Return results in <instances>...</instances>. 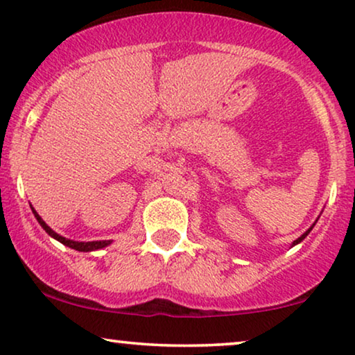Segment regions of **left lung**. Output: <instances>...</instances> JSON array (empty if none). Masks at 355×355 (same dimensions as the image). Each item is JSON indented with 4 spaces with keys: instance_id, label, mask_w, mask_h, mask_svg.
Masks as SVG:
<instances>
[{
    "instance_id": "8db88e82",
    "label": "left lung",
    "mask_w": 355,
    "mask_h": 355,
    "mask_svg": "<svg viewBox=\"0 0 355 355\" xmlns=\"http://www.w3.org/2000/svg\"><path fill=\"white\" fill-rule=\"evenodd\" d=\"M312 227H313V226H312ZM312 227H310V230H309V231H305V232H304V234L299 237V239H295V241H294V244H293V245H295V244H299V242H300V241H304V239H305V237H307V234H309V232H310V231H312Z\"/></svg>"
}]
</instances>
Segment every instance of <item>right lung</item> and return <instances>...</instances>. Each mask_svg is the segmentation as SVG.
Listing matches in <instances>:
<instances>
[{
	"label": "right lung",
	"instance_id": "right-lung-1",
	"mask_svg": "<svg viewBox=\"0 0 355 355\" xmlns=\"http://www.w3.org/2000/svg\"><path fill=\"white\" fill-rule=\"evenodd\" d=\"M32 211H33V215H35V218H37V221L40 223V226L43 227V230H45L48 234H50L51 237H55L56 241H60L61 244H64V245H67V247H71V249H76V250H80V252H89V250H96V249H101V247H106L110 244V241H94V242H74V241H69V239H66V237H62V236H60V234H56L55 231L51 230L50 226H46V223L42 220L40 216H38V213L33 210L32 208Z\"/></svg>",
	"mask_w": 355,
	"mask_h": 355
}]
</instances>
